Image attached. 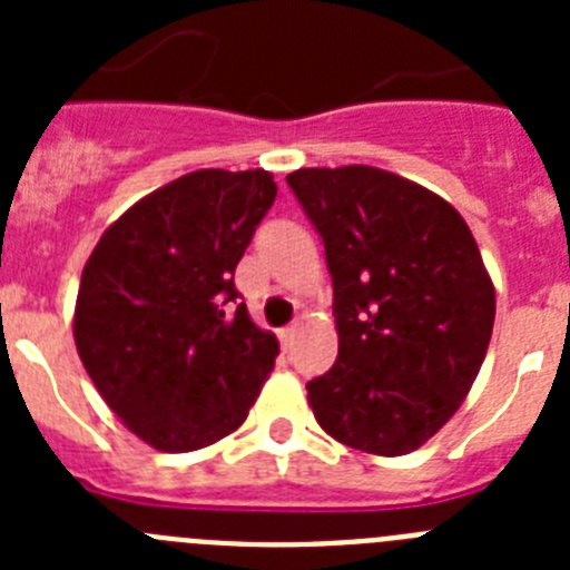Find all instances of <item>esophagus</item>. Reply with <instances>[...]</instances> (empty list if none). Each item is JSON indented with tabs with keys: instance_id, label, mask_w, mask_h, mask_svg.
<instances>
[{
	"instance_id": "esophagus-1",
	"label": "esophagus",
	"mask_w": 570,
	"mask_h": 570,
	"mask_svg": "<svg viewBox=\"0 0 570 570\" xmlns=\"http://www.w3.org/2000/svg\"><path fill=\"white\" fill-rule=\"evenodd\" d=\"M294 336H296V325H288V328L279 331V340H282V347H285V351L294 345Z\"/></svg>"
}]
</instances>
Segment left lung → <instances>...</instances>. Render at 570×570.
<instances>
[{
	"instance_id": "8db88e82",
	"label": "left lung",
	"mask_w": 570,
	"mask_h": 570,
	"mask_svg": "<svg viewBox=\"0 0 570 570\" xmlns=\"http://www.w3.org/2000/svg\"><path fill=\"white\" fill-rule=\"evenodd\" d=\"M288 185L334 279L340 354L308 382L311 411L342 445L411 454L456 414L491 342L476 239L454 205L391 170L299 168Z\"/></svg>"
}]
</instances>
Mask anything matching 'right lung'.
Here are the masks:
<instances>
[{
  "label": "right lung",
  "instance_id": "obj_1",
  "mask_svg": "<svg viewBox=\"0 0 570 570\" xmlns=\"http://www.w3.org/2000/svg\"><path fill=\"white\" fill-rule=\"evenodd\" d=\"M276 199L268 170L203 168L130 205L85 262L79 360L130 434L165 454L234 434L274 371L234 271Z\"/></svg>",
  "mask_w": 570,
  "mask_h": 570
}]
</instances>
